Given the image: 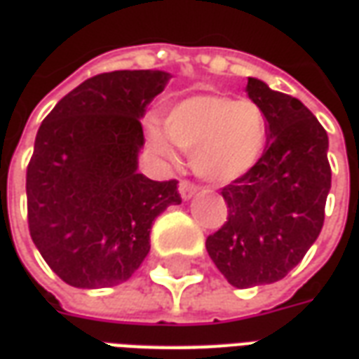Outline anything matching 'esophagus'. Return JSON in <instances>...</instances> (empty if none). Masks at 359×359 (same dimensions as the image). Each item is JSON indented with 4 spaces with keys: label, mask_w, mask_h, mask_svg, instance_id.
I'll return each mask as SVG.
<instances>
[{
    "label": "esophagus",
    "mask_w": 359,
    "mask_h": 359,
    "mask_svg": "<svg viewBox=\"0 0 359 359\" xmlns=\"http://www.w3.org/2000/svg\"><path fill=\"white\" fill-rule=\"evenodd\" d=\"M197 193V185L189 182V180H182L180 182V195H182V199H191L193 195Z\"/></svg>",
    "instance_id": "esophagus-1"
}]
</instances>
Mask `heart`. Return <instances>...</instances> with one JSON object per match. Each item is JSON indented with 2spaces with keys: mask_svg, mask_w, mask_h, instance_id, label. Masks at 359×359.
<instances>
[{
  "mask_svg": "<svg viewBox=\"0 0 359 359\" xmlns=\"http://www.w3.org/2000/svg\"><path fill=\"white\" fill-rule=\"evenodd\" d=\"M162 126L172 143L193 152L197 174L215 184H230L251 172L269 139V118L259 104L222 94H199L174 104ZM151 143L172 156L156 129H151Z\"/></svg>",
  "mask_w": 359,
  "mask_h": 359,
  "instance_id": "heart-1",
  "label": "heart"
}]
</instances>
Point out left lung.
<instances>
[{
	"instance_id": "8db88e82",
	"label": "left lung",
	"mask_w": 359,
	"mask_h": 359,
	"mask_svg": "<svg viewBox=\"0 0 359 359\" xmlns=\"http://www.w3.org/2000/svg\"><path fill=\"white\" fill-rule=\"evenodd\" d=\"M248 94L269 118L266 149L251 172L222 187L228 218L205 243L236 288L280 280L304 259L330 189L329 137L313 114L259 79L249 77Z\"/></svg>"
}]
</instances>
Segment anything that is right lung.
Returning a JSON list of instances; mask_svg holds the SVG:
<instances>
[{"instance_id": "right-lung-1", "label": "right lung", "mask_w": 359, "mask_h": 359, "mask_svg": "<svg viewBox=\"0 0 359 359\" xmlns=\"http://www.w3.org/2000/svg\"><path fill=\"white\" fill-rule=\"evenodd\" d=\"M168 79L151 69L100 73L65 94L38 129L27 168L30 238L69 286L129 280L149 255L154 218L182 203L175 180L137 172L141 118Z\"/></svg>"}]
</instances>
